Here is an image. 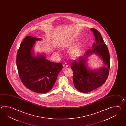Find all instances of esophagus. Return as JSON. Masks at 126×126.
<instances>
[{
	"instance_id": "1",
	"label": "esophagus",
	"mask_w": 126,
	"mask_h": 126,
	"mask_svg": "<svg viewBox=\"0 0 126 126\" xmlns=\"http://www.w3.org/2000/svg\"><path fill=\"white\" fill-rule=\"evenodd\" d=\"M63 66L65 68H67L68 67V65H67V63H65L63 65Z\"/></svg>"
}]
</instances>
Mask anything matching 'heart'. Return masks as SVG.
<instances>
[{"label": "heart", "mask_w": 126, "mask_h": 126, "mask_svg": "<svg viewBox=\"0 0 126 126\" xmlns=\"http://www.w3.org/2000/svg\"><path fill=\"white\" fill-rule=\"evenodd\" d=\"M72 39L67 41L63 45V47L64 48H69L73 43ZM69 56L72 59H78L82 55V48L80 44H77L73 46L70 50L69 52Z\"/></svg>", "instance_id": "1"}]
</instances>
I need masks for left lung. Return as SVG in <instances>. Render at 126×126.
I'll return each instance as SVG.
<instances>
[{
	"mask_svg": "<svg viewBox=\"0 0 126 126\" xmlns=\"http://www.w3.org/2000/svg\"><path fill=\"white\" fill-rule=\"evenodd\" d=\"M90 29L95 39L92 49L87 50L83 56L78 60L73 61L71 65L73 72L74 86L78 91L83 93L93 91L103 85L107 80L110 68V54L101 35L96 29ZM93 53L102 60L103 66L92 70L88 67L87 60L88 57Z\"/></svg>",
	"mask_w": 126,
	"mask_h": 126,
	"instance_id": "left-lung-1",
	"label": "left lung"
}]
</instances>
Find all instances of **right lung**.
I'll list each match as a JSON object with an SVG mask.
<instances>
[{"instance_id":"add662e5","label":"right lung","mask_w":126,"mask_h":126,"mask_svg":"<svg viewBox=\"0 0 126 126\" xmlns=\"http://www.w3.org/2000/svg\"><path fill=\"white\" fill-rule=\"evenodd\" d=\"M41 38L27 36L21 42L16 56V66L22 82L28 89L45 93L52 88L62 70L61 63L51 62L44 54L35 56L34 46Z\"/></svg>"}]
</instances>
